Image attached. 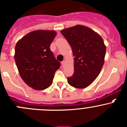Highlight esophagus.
I'll use <instances>...</instances> for the list:
<instances>
[{"label":"esophagus","mask_w":127,"mask_h":127,"mask_svg":"<svg viewBox=\"0 0 127 127\" xmlns=\"http://www.w3.org/2000/svg\"><path fill=\"white\" fill-rule=\"evenodd\" d=\"M61 64H62L63 67H64V65H65V61H62V62H61Z\"/></svg>","instance_id":"34e87169"}]
</instances>
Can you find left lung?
<instances>
[{"mask_svg": "<svg viewBox=\"0 0 127 127\" xmlns=\"http://www.w3.org/2000/svg\"><path fill=\"white\" fill-rule=\"evenodd\" d=\"M71 45L74 71L67 82L76 88L87 87L99 76L104 63L106 46L102 38L91 28L76 25L61 31Z\"/></svg>", "mask_w": 127, "mask_h": 127, "instance_id": "left-lung-1", "label": "left lung"}]
</instances>
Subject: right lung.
<instances>
[{
    "label": "right lung",
    "instance_id": "right-lung-1",
    "mask_svg": "<svg viewBox=\"0 0 127 127\" xmlns=\"http://www.w3.org/2000/svg\"><path fill=\"white\" fill-rule=\"evenodd\" d=\"M56 35L53 30L33 31L15 45L14 58L20 75L28 86L35 90L50 87L55 72L60 67V63L50 48Z\"/></svg>",
    "mask_w": 127,
    "mask_h": 127
}]
</instances>
